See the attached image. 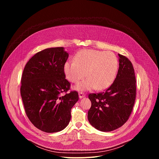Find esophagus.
<instances>
[{
  "label": "esophagus",
  "mask_w": 159,
  "mask_h": 159,
  "mask_svg": "<svg viewBox=\"0 0 159 159\" xmlns=\"http://www.w3.org/2000/svg\"><path fill=\"white\" fill-rule=\"evenodd\" d=\"M79 98L81 99V98H84V97L85 96V94L84 93H82V92H79Z\"/></svg>",
  "instance_id": "1"
}]
</instances>
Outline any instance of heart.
<instances>
[{
  "label": "heart",
  "mask_w": 159,
  "mask_h": 159,
  "mask_svg": "<svg viewBox=\"0 0 159 159\" xmlns=\"http://www.w3.org/2000/svg\"><path fill=\"white\" fill-rule=\"evenodd\" d=\"M118 66V58L113 52L85 49L79 52L74 60H67L63 69L66 77L72 83L88 77L75 86L76 90H104L114 82Z\"/></svg>",
  "instance_id": "1"
}]
</instances>
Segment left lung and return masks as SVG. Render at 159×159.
I'll return each mask as SVG.
<instances>
[{
	"mask_svg": "<svg viewBox=\"0 0 159 159\" xmlns=\"http://www.w3.org/2000/svg\"><path fill=\"white\" fill-rule=\"evenodd\" d=\"M119 69L116 79L106 91L89 94L91 107L88 120L101 131H111L122 126L128 120L136 98V79L129 59L118 54Z\"/></svg>",
	"mask_w": 159,
	"mask_h": 159,
	"instance_id": "left-lung-1",
	"label": "left lung"
}]
</instances>
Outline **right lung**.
I'll use <instances>...</instances> for the list:
<instances>
[{"instance_id":"1","label":"right lung","mask_w":159,"mask_h":159,"mask_svg":"<svg viewBox=\"0 0 159 159\" xmlns=\"http://www.w3.org/2000/svg\"><path fill=\"white\" fill-rule=\"evenodd\" d=\"M68 58L63 47L44 49L30 58L22 72L20 95L26 114L44 132L66 128L71 109L79 100L75 90L67 93L70 83L65 79L63 67Z\"/></svg>"}]
</instances>
